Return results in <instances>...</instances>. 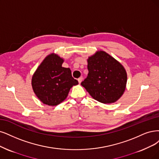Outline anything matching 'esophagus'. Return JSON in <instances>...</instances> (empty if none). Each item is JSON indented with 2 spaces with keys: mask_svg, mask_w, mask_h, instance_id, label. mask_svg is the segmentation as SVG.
Here are the masks:
<instances>
[{
  "mask_svg": "<svg viewBox=\"0 0 159 159\" xmlns=\"http://www.w3.org/2000/svg\"><path fill=\"white\" fill-rule=\"evenodd\" d=\"M82 80H83V77H80V78H79V79H78V81H79V84H80V83H81Z\"/></svg>",
  "mask_w": 159,
  "mask_h": 159,
  "instance_id": "esophagus-1",
  "label": "esophagus"
}]
</instances>
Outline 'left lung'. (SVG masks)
I'll return each mask as SVG.
<instances>
[{"instance_id": "1", "label": "left lung", "mask_w": 159, "mask_h": 159, "mask_svg": "<svg viewBox=\"0 0 159 159\" xmlns=\"http://www.w3.org/2000/svg\"><path fill=\"white\" fill-rule=\"evenodd\" d=\"M88 70L89 74L81 85L96 100L111 103L123 94L127 81L126 70L106 52H97L90 57Z\"/></svg>"}]
</instances>
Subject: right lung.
<instances>
[{
    "instance_id": "right-lung-1",
    "label": "right lung",
    "mask_w": 159,
    "mask_h": 159,
    "mask_svg": "<svg viewBox=\"0 0 159 159\" xmlns=\"http://www.w3.org/2000/svg\"><path fill=\"white\" fill-rule=\"evenodd\" d=\"M63 62L62 58L52 54L44 59L33 76V91L46 105L60 104L67 97L70 88L79 84L70 69L62 67Z\"/></svg>"
}]
</instances>
